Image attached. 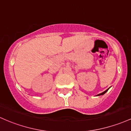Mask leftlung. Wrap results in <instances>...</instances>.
Returning a JSON list of instances; mask_svg holds the SVG:
<instances>
[{
  "label": "left lung",
  "mask_w": 131,
  "mask_h": 131,
  "mask_svg": "<svg viewBox=\"0 0 131 131\" xmlns=\"http://www.w3.org/2000/svg\"><path fill=\"white\" fill-rule=\"evenodd\" d=\"M108 90H109V89H107L106 90H105V92H103V93H100V94H98V96H100V95H104V94H105V93H106V92Z\"/></svg>",
  "instance_id": "1"
}]
</instances>
